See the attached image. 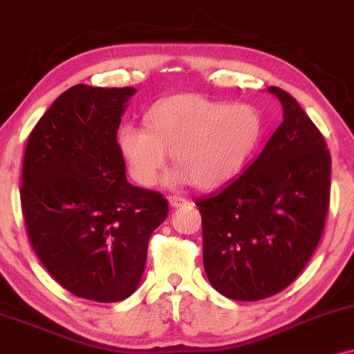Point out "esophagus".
Returning <instances> with one entry per match:
<instances>
[{"mask_svg":"<svg viewBox=\"0 0 354 354\" xmlns=\"http://www.w3.org/2000/svg\"><path fill=\"white\" fill-rule=\"evenodd\" d=\"M169 204L173 207H180L185 206V204H189V201L186 198H183V196H169Z\"/></svg>","mask_w":354,"mask_h":354,"instance_id":"obj_1","label":"esophagus"}]
</instances>
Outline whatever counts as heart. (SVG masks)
<instances>
[{
    "label": "heart",
    "instance_id": "heart-1",
    "mask_svg": "<svg viewBox=\"0 0 354 354\" xmlns=\"http://www.w3.org/2000/svg\"><path fill=\"white\" fill-rule=\"evenodd\" d=\"M148 129L125 125L118 133L130 173L142 186L158 185L174 155L173 183L199 189L224 185L242 168L262 135V118L245 104L201 95H173L148 110Z\"/></svg>",
    "mask_w": 354,
    "mask_h": 354
}]
</instances>
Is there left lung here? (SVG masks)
<instances>
[{
    "instance_id": "left-lung-1",
    "label": "left lung",
    "mask_w": 354,
    "mask_h": 354,
    "mask_svg": "<svg viewBox=\"0 0 354 354\" xmlns=\"http://www.w3.org/2000/svg\"><path fill=\"white\" fill-rule=\"evenodd\" d=\"M283 120L261 155L219 191L196 199L212 287L241 301L287 288L312 257L330 206L326 142L288 92L267 88Z\"/></svg>"
}]
</instances>
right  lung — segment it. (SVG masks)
Listing matches in <instances>:
<instances>
[{
    "mask_svg": "<svg viewBox=\"0 0 354 354\" xmlns=\"http://www.w3.org/2000/svg\"><path fill=\"white\" fill-rule=\"evenodd\" d=\"M135 92L74 85L24 150L21 207L34 252L66 290L102 304L136 290L151 232L168 216L158 191L127 181L117 130Z\"/></svg>",
    "mask_w": 354,
    "mask_h": 354,
    "instance_id": "obj_1",
    "label": "right lung"
}]
</instances>
